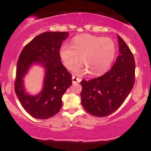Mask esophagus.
<instances>
[{
    "mask_svg": "<svg viewBox=\"0 0 151 151\" xmlns=\"http://www.w3.org/2000/svg\"><path fill=\"white\" fill-rule=\"evenodd\" d=\"M80 81H81V79L77 78V77H74V76H72V82L74 84H75L77 83H80Z\"/></svg>",
    "mask_w": 151,
    "mask_h": 151,
    "instance_id": "1",
    "label": "esophagus"
}]
</instances>
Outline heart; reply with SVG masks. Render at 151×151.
<instances>
[{"instance_id":"obj_1","label":"heart","mask_w":151,"mask_h":151,"mask_svg":"<svg viewBox=\"0 0 151 151\" xmlns=\"http://www.w3.org/2000/svg\"><path fill=\"white\" fill-rule=\"evenodd\" d=\"M116 45L112 39L90 34L75 36L71 47L64 44L60 49L63 65L71 69L77 62L81 64L74 68L76 74L86 72L93 76L104 74L109 68L116 55Z\"/></svg>"}]
</instances>
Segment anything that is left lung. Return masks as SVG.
Segmentation results:
<instances>
[{"label":"left lung","instance_id":"8db88e82","mask_svg":"<svg viewBox=\"0 0 151 151\" xmlns=\"http://www.w3.org/2000/svg\"><path fill=\"white\" fill-rule=\"evenodd\" d=\"M118 38L120 54L112 68L101 77L81 81L82 105L94 116L113 113L124 102L134 84V58L122 38Z\"/></svg>","mask_w":151,"mask_h":151}]
</instances>
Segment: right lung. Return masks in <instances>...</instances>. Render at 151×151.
<instances>
[{
    "instance_id": "right-lung-1",
    "label": "right lung",
    "mask_w": 151,
    "mask_h": 151,
    "mask_svg": "<svg viewBox=\"0 0 151 151\" xmlns=\"http://www.w3.org/2000/svg\"><path fill=\"white\" fill-rule=\"evenodd\" d=\"M67 32H45L25 45L17 63L14 91L25 110L37 119L54 116L62 106V96L72 84L71 75L61 63L60 49ZM33 63L45 68L43 90L37 96L24 91L22 79Z\"/></svg>"
}]
</instances>
